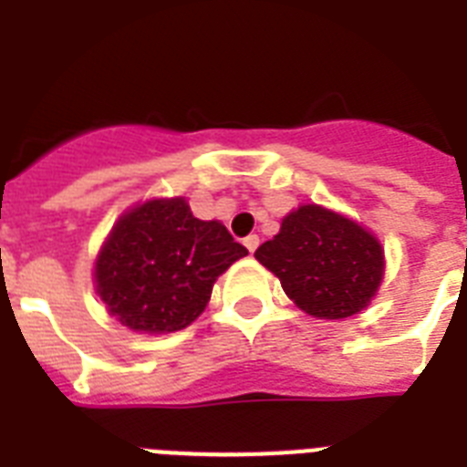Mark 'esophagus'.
Segmentation results:
<instances>
[{
	"instance_id": "obj_1",
	"label": "esophagus",
	"mask_w": 467,
	"mask_h": 467,
	"mask_svg": "<svg viewBox=\"0 0 467 467\" xmlns=\"http://www.w3.org/2000/svg\"><path fill=\"white\" fill-rule=\"evenodd\" d=\"M243 245L250 250V253H255L257 245H260V236H255V234H250V236L243 238Z\"/></svg>"
}]
</instances>
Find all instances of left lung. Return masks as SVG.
<instances>
[{"mask_svg":"<svg viewBox=\"0 0 467 467\" xmlns=\"http://www.w3.org/2000/svg\"><path fill=\"white\" fill-rule=\"evenodd\" d=\"M255 257L279 276L300 310L344 319L368 307L384 272V253L372 234L319 205H303L281 222Z\"/></svg>","mask_w":467,"mask_h":467,"instance_id":"obj_1","label":"left lung"}]
</instances>
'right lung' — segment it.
<instances>
[{"instance_id": "1", "label": "right lung", "mask_w": 467, "mask_h": 467, "mask_svg": "<svg viewBox=\"0 0 467 467\" xmlns=\"http://www.w3.org/2000/svg\"><path fill=\"white\" fill-rule=\"evenodd\" d=\"M248 250L224 224L192 217L183 198L126 212L95 265L98 294L123 327L169 334L205 310L219 275Z\"/></svg>"}]
</instances>
